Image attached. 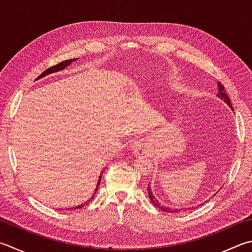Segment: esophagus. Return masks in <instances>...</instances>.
Segmentation results:
<instances>
[{
    "instance_id": "34e87169",
    "label": "esophagus",
    "mask_w": 252,
    "mask_h": 252,
    "mask_svg": "<svg viewBox=\"0 0 252 252\" xmlns=\"http://www.w3.org/2000/svg\"><path fill=\"white\" fill-rule=\"evenodd\" d=\"M134 148H135V149H137V148H138V146H137V145L135 144V146H134Z\"/></svg>"
}]
</instances>
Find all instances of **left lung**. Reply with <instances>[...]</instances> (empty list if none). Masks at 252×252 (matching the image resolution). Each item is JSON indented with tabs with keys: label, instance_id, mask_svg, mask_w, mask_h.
I'll use <instances>...</instances> for the list:
<instances>
[{
	"label": "left lung",
	"instance_id": "obj_1",
	"mask_svg": "<svg viewBox=\"0 0 252 252\" xmlns=\"http://www.w3.org/2000/svg\"><path fill=\"white\" fill-rule=\"evenodd\" d=\"M217 88H218L217 96L220 97V98L221 99V101H224V102L227 104V105H228V106L231 108V111H234V108H232V106H231L230 99H229L228 95H227V93L225 92L224 85H221L220 82H217ZM148 195H149V198H150L151 203H153L156 207L160 208L161 211H163V212H173V211L177 212V211H178V210H173V208L168 207V206H163L162 204H161L158 200H157V198L155 197V195L153 194V191H151V188H150L149 184H148ZM200 205H202V204H200ZM183 210L185 211V210H188V208H183Z\"/></svg>",
	"mask_w": 252,
	"mask_h": 252
}]
</instances>
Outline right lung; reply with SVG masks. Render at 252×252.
<instances>
[{
	"mask_svg": "<svg viewBox=\"0 0 252 252\" xmlns=\"http://www.w3.org/2000/svg\"><path fill=\"white\" fill-rule=\"evenodd\" d=\"M73 61H75L74 59H70V60H65V61H63V63H60L59 64H57V65H55V67H51V68H49V69H47L45 72H42L39 77H38L36 80H38V79H40V78H44V77H46V75H49V74H51V73H56V72H58V71H61V70H64L65 68L68 67V65H70L71 63H73ZM102 174L103 173H101L99 174V177H98V180H97V183H96V189H95V192L93 193V195L89 198V200L87 201V202H84L83 204H80V205H78V206H75L73 210H77V208H81V207H83V206H85L87 205V204H89V202L92 200V198H94V195H95V193H96V191H97V189H98V187H99V183H101V179H102ZM67 210H72V208H67Z\"/></svg>",
	"mask_w": 252,
	"mask_h": 252,
	"instance_id": "add662e5",
	"label": "right lung"
}]
</instances>
